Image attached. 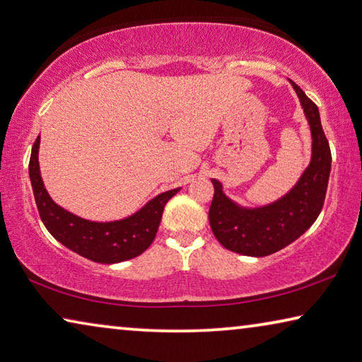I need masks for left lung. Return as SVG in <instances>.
Masks as SVG:
<instances>
[{
    "label": "left lung",
    "mask_w": 362,
    "mask_h": 362,
    "mask_svg": "<svg viewBox=\"0 0 362 362\" xmlns=\"http://www.w3.org/2000/svg\"><path fill=\"white\" fill-rule=\"evenodd\" d=\"M312 133V158L298 183L276 202L258 208H244L211 179L214 197L209 224L219 244L247 257H267L284 249L305 233L322 211L332 169V153L320 123L317 105L291 81Z\"/></svg>",
    "instance_id": "obj_1"
}]
</instances>
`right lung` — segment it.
Masks as SVG:
<instances>
[{
  "instance_id": "obj_1",
  "label": "right lung",
  "mask_w": 362,
  "mask_h": 362,
  "mask_svg": "<svg viewBox=\"0 0 362 362\" xmlns=\"http://www.w3.org/2000/svg\"><path fill=\"white\" fill-rule=\"evenodd\" d=\"M39 146L40 136H37L29 163L32 190H34L42 223L60 244L88 260L109 263V265L141 255L153 244L165 203L180 188H174V190L154 197L139 211L128 218L109 221V223H97V221L79 218L57 204L48 195L40 175Z\"/></svg>"
}]
</instances>
